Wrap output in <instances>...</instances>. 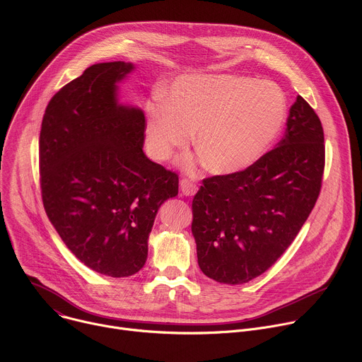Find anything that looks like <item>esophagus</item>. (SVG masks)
I'll list each match as a JSON object with an SVG mask.
<instances>
[{
	"mask_svg": "<svg viewBox=\"0 0 362 362\" xmlns=\"http://www.w3.org/2000/svg\"><path fill=\"white\" fill-rule=\"evenodd\" d=\"M180 189H182V193L185 196H193L197 192V185H194L189 179H183L180 182Z\"/></svg>",
	"mask_w": 362,
	"mask_h": 362,
	"instance_id": "1",
	"label": "esophagus"
}]
</instances>
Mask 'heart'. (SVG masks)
Returning a JSON list of instances; mask_svg holds the SVG:
<instances>
[{
  "instance_id": "b5f03b06",
  "label": "heart",
  "mask_w": 362,
  "mask_h": 362,
  "mask_svg": "<svg viewBox=\"0 0 362 362\" xmlns=\"http://www.w3.org/2000/svg\"><path fill=\"white\" fill-rule=\"evenodd\" d=\"M288 115L279 86L233 74H186L144 107L147 150L168 160L196 148L214 175H233L259 160L281 134Z\"/></svg>"
}]
</instances>
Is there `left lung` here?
<instances>
[{"instance_id":"1","label":"left lung","mask_w":362,"mask_h":362,"mask_svg":"<svg viewBox=\"0 0 362 362\" xmlns=\"http://www.w3.org/2000/svg\"><path fill=\"white\" fill-rule=\"evenodd\" d=\"M325 166L320 117L298 95L275 148L247 169L203 179L192 202L197 264L239 285L268 271L314 209Z\"/></svg>"}]
</instances>
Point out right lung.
Segmentation results:
<instances>
[{"label":"right lung","mask_w":362,"mask_h":362,"mask_svg":"<svg viewBox=\"0 0 362 362\" xmlns=\"http://www.w3.org/2000/svg\"><path fill=\"white\" fill-rule=\"evenodd\" d=\"M132 63L93 64L49 100L40 132L45 214L78 261L112 278L139 272L179 176L143 153L144 115L116 91Z\"/></svg>","instance_id":"obj_1"}]
</instances>
